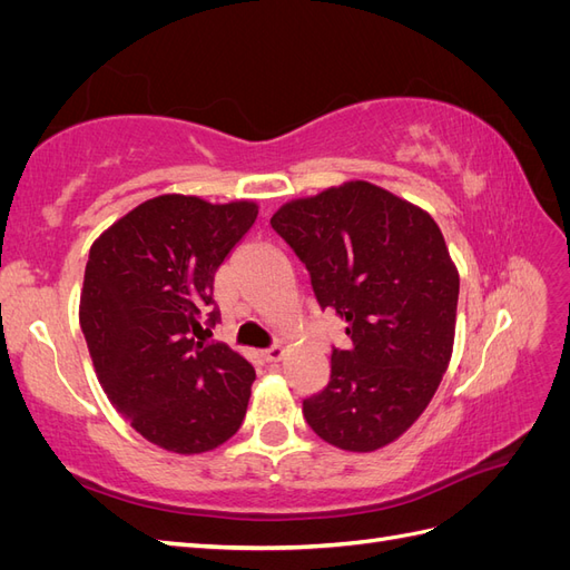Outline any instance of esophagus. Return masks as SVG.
I'll use <instances>...</instances> for the list:
<instances>
[{
  "label": "esophagus",
  "instance_id": "34e87169",
  "mask_svg": "<svg viewBox=\"0 0 570 570\" xmlns=\"http://www.w3.org/2000/svg\"><path fill=\"white\" fill-rule=\"evenodd\" d=\"M283 354H285V350L281 347V344H273V347H268V350H264V358L266 361H281L283 358Z\"/></svg>",
  "mask_w": 570,
  "mask_h": 570
}]
</instances>
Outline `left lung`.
<instances>
[{"label":"left lung","instance_id":"left-lung-1","mask_svg":"<svg viewBox=\"0 0 570 570\" xmlns=\"http://www.w3.org/2000/svg\"><path fill=\"white\" fill-rule=\"evenodd\" d=\"M271 226L352 340L333 347L331 381L304 400V419L340 450H381L421 416L450 366L459 273L438 223L354 180L287 202Z\"/></svg>","mask_w":570,"mask_h":570}]
</instances>
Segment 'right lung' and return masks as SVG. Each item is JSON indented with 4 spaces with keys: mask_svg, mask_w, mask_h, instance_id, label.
I'll return each instance as SVG.
<instances>
[{
    "mask_svg": "<svg viewBox=\"0 0 570 570\" xmlns=\"http://www.w3.org/2000/svg\"><path fill=\"white\" fill-rule=\"evenodd\" d=\"M254 202L161 195L135 206L90 249L80 327L109 402L137 433L202 454L245 421L254 368L223 342L214 275L254 226Z\"/></svg>",
    "mask_w": 570,
    "mask_h": 570,
    "instance_id": "1",
    "label": "right lung"
}]
</instances>
